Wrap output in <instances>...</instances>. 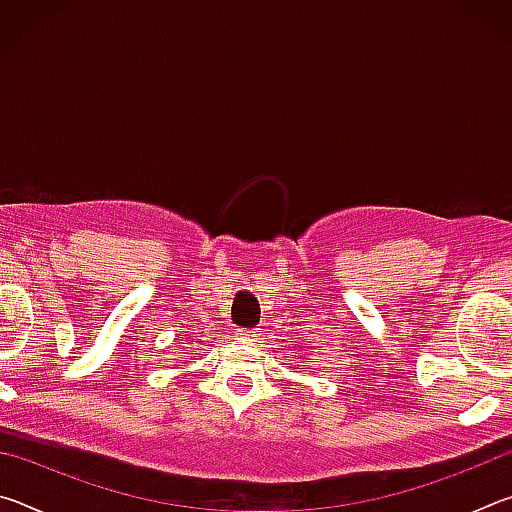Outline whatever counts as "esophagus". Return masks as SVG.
<instances>
[{
	"mask_svg": "<svg viewBox=\"0 0 512 512\" xmlns=\"http://www.w3.org/2000/svg\"><path fill=\"white\" fill-rule=\"evenodd\" d=\"M239 336L244 341H255L259 334H257V329H239Z\"/></svg>",
	"mask_w": 512,
	"mask_h": 512,
	"instance_id": "1",
	"label": "esophagus"
}]
</instances>
